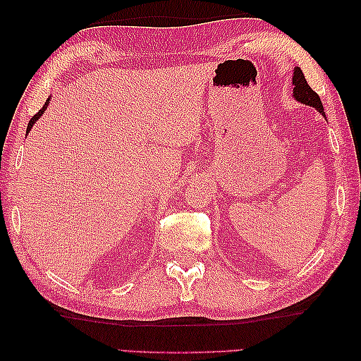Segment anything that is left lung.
Returning <instances> with one entry per match:
<instances>
[{
	"label": "left lung",
	"mask_w": 361,
	"mask_h": 361,
	"mask_svg": "<svg viewBox=\"0 0 361 361\" xmlns=\"http://www.w3.org/2000/svg\"><path fill=\"white\" fill-rule=\"evenodd\" d=\"M293 98L295 102L315 108L319 113H322V116H325L322 102H320L317 93L309 87V83L305 80L300 67H294V72H293Z\"/></svg>",
	"instance_id": "left-lung-1"
}]
</instances>
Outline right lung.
I'll return each instance as SVG.
<instances>
[{
  "label": "right lung",
  "instance_id": "add662e5",
  "mask_svg": "<svg viewBox=\"0 0 361 361\" xmlns=\"http://www.w3.org/2000/svg\"><path fill=\"white\" fill-rule=\"evenodd\" d=\"M49 103H51V98H47L46 103H44V106L41 108V110H39V111L36 113V115H34V116L31 118V121H29V125H27V130H26V133L31 131V128L34 126V123H36V121L39 120V118H41V116L44 115V111H46V108L49 106Z\"/></svg>",
  "mask_w": 361,
  "mask_h": 361
}]
</instances>
